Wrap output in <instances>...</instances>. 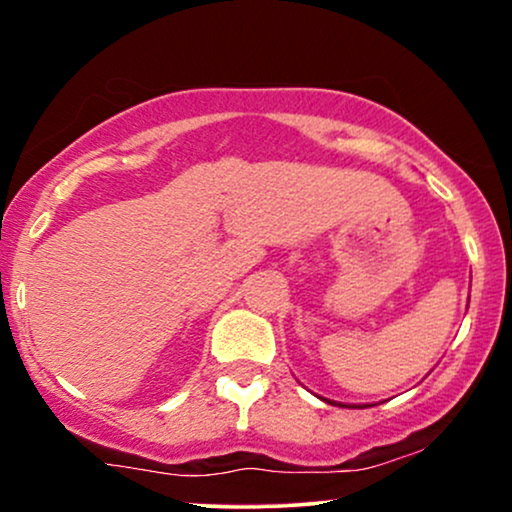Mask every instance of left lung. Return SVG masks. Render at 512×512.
Here are the masks:
<instances>
[{"instance_id":"left-lung-1","label":"left lung","mask_w":512,"mask_h":512,"mask_svg":"<svg viewBox=\"0 0 512 512\" xmlns=\"http://www.w3.org/2000/svg\"><path fill=\"white\" fill-rule=\"evenodd\" d=\"M338 406H342V404H338Z\"/></svg>"}]
</instances>
